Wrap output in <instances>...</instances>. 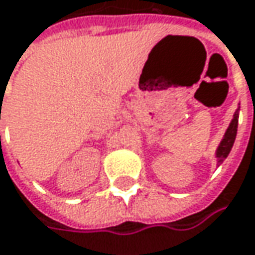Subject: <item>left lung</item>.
<instances>
[{
  "label": "left lung",
  "mask_w": 255,
  "mask_h": 255,
  "mask_svg": "<svg viewBox=\"0 0 255 255\" xmlns=\"http://www.w3.org/2000/svg\"><path fill=\"white\" fill-rule=\"evenodd\" d=\"M237 127H238V111H236V114L233 117L231 123H230V127L227 128L226 134H224V138L220 142L218 148H217V162L218 165L223 164V161L227 158V155L230 154V151L234 145V141H236V135H237Z\"/></svg>",
  "instance_id": "left-lung-1"
}]
</instances>
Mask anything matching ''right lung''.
I'll return each mask as SVG.
<instances>
[{
    "label": "right lung",
    "mask_w": 255,
    "mask_h": 255,
    "mask_svg": "<svg viewBox=\"0 0 255 255\" xmlns=\"http://www.w3.org/2000/svg\"><path fill=\"white\" fill-rule=\"evenodd\" d=\"M0 138H1V137H0Z\"/></svg>",
    "instance_id": "obj_1"
}]
</instances>
